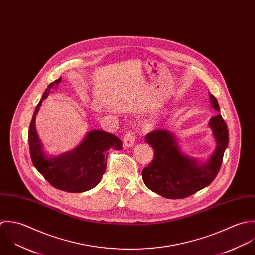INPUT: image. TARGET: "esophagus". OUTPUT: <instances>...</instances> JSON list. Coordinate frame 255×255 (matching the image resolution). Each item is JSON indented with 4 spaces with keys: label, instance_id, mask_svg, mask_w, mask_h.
<instances>
[{
    "label": "esophagus",
    "instance_id": "esophagus-1",
    "mask_svg": "<svg viewBox=\"0 0 255 255\" xmlns=\"http://www.w3.org/2000/svg\"><path fill=\"white\" fill-rule=\"evenodd\" d=\"M135 140H136V137L134 135V133L132 132H128L125 136H124V139H123V144L126 148H132L134 147L135 145Z\"/></svg>",
    "mask_w": 255,
    "mask_h": 255
}]
</instances>
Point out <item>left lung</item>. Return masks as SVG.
<instances>
[{"label": "left lung", "instance_id": "8db88e82", "mask_svg": "<svg viewBox=\"0 0 255 255\" xmlns=\"http://www.w3.org/2000/svg\"><path fill=\"white\" fill-rule=\"evenodd\" d=\"M209 98L211 106L220 111L216 98L210 93ZM209 126L217 146L205 162L182 153L175 136L167 130H153L145 137L154 151L153 161L142 171L143 181L149 189L168 199H180L212 183L229 144V132L221 114L213 116Z\"/></svg>", "mask_w": 255, "mask_h": 255}]
</instances>
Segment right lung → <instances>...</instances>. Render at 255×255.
Here are the masks:
<instances>
[{"label":"right lung","instance_id":"1","mask_svg":"<svg viewBox=\"0 0 255 255\" xmlns=\"http://www.w3.org/2000/svg\"><path fill=\"white\" fill-rule=\"evenodd\" d=\"M61 80L60 77L48 86L34 110L28 130L29 151L33 165L52 186L66 192L81 193L93 189L100 183L106 169L109 149L120 151L122 142L112 134L93 130L88 132L84 140L71 151L57 155L44 153L35 128V117L42 101Z\"/></svg>","mask_w":255,"mask_h":255}]
</instances>
